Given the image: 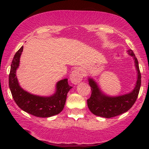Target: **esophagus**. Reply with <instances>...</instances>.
Listing matches in <instances>:
<instances>
[{
    "instance_id": "34e87169",
    "label": "esophagus",
    "mask_w": 149,
    "mask_h": 149,
    "mask_svg": "<svg viewBox=\"0 0 149 149\" xmlns=\"http://www.w3.org/2000/svg\"><path fill=\"white\" fill-rule=\"evenodd\" d=\"M83 76H84V74H83L82 69L80 68L74 69L70 76V81L73 84H77L82 81Z\"/></svg>"
}]
</instances>
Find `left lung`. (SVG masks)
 <instances>
[{
  "label": "left lung",
  "instance_id": "left-lung-1",
  "mask_svg": "<svg viewBox=\"0 0 149 149\" xmlns=\"http://www.w3.org/2000/svg\"><path fill=\"white\" fill-rule=\"evenodd\" d=\"M130 56L134 57L136 70L138 71V79L135 88L132 92L117 97H110L102 92L96 83L92 79L89 78V84L91 87V94L87 100V106L93 115L102 117L111 118L121 115L131 109L134 104L139 93L141 85V74L138 66V62L133 51H127Z\"/></svg>",
  "mask_w": 149,
  "mask_h": 149
}]
</instances>
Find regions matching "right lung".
I'll return each mask as SVG.
<instances>
[{"label":"right lung","mask_w":149,"mask_h":149,"mask_svg":"<svg viewBox=\"0 0 149 149\" xmlns=\"http://www.w3.org/2000/svg\"><path fill=\"white\" fill-rule=\"evenodd\" d=\"M23 47L14 56L9 73V85L14 101L22 110L36 117H49L58 115L64 109L67 93L72 87L68 85V79H64L57 83L56 92L52 96H38L24 90L19 86L15 74Z\"/></svg>","instance_id":"1"}]
</instances>
